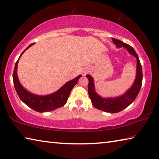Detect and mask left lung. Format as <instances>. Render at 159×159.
<instances>
[{
  "instance_id": "obj_1",
  "label": "left lung",
  "mask_w": 159,
  "mask_h": 159,
  "mask_svg": "<svg viewBox=\"0 0 159 159\" xmlns=\"http://www.w3.org/2000/svg\"><path fill=\"white\" fill-rule=\"evenodd\" d=\"M112 41L117 47H123L126 48L127 51L129 52V54H132L137 59V75H136V79L132 86L124 95H121L120 97L103 98L100 97L95 91L93 78L90 75H86V77L89 79L88 90H89V97L91 100L93 106L96 107L97 109L102 110L104 112L116 113L122 111L134 101V100L140 91L141 87H142L143 75L142 68L139 59L138 55L134 51V49H133V47L117 39L112 38Z\"/></svg>"
}]
</instances>
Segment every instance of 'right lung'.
Wrapping results in <instances>:
<instances>
[{"label": "right lung", "instance_id": "obj_1", "mask_svg": "<svg viewBox=\"0 0 159 159\" xmlns=\"http://www.w3.org/2000/svg\"><path fill=\"white\" fill-rule=\"evenodd\" d=\"M33 44L34 43L29 45V47H27L25 50H27L30 47H31ZM25 50L22 52L21 55L25 52ZM19 59H17L16 62L13 74H12V79H13L15 89H16L20 99L25 104H26L27 106L32 108V110L39 112L52 111V110H56L57 108L64 106L67 102V100L69 97L70 93L73 89V88L77 84L78 80H79L80 78L82 76L81 75H79V76L75 78L74 79L68 81L59 90L52 93V94L47 95H34L27 91L26 89H25L22 86L20 83L19 82L17 74V68Z\"/></svg>", "mask_w": 159, "mask_h": 159}]
</instances>
